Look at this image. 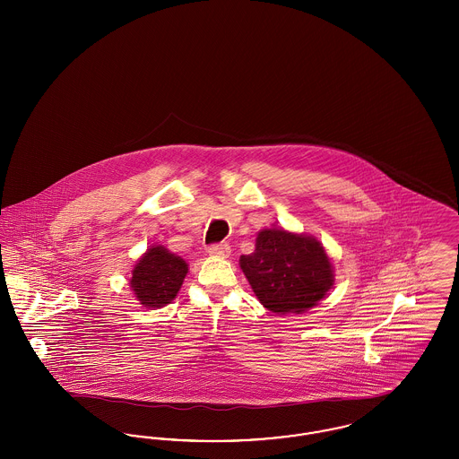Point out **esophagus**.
I'll return each instance as SVG.
<instances>
[{"label":"esophagus","mask_w":459,"mask_h":459,"mask_svg":"<svg viewBox=\"0 0 459 459\" xmlns=\"http://www.w3.org/2000/svg\"><path fill=\"white\" fill-rule=\"evenodd\" d=\"M208 253H210L212 256L229 258V256H230V246H229V244H223V242H220V244H212V246L208 247Z\"/></svg>","instance_id":"34e87169"}]
</instances>
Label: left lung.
Listing matches in <instances>:
<instances>
[{"label":"left lung","instance_id":"8db88e82","mask_svg":"<svg viewBox=\"0 0 459 459\" xmlns=\"http://www.w3.org/2000/svg\"><path fill=\"white\" fill-rule=\"evenodd\" d=\"M239 263L260 303L273 313H303L333 282L332 264L320 242L284 229L262 230L255 253L242 255Z\"/></svg>","mask_w":459,"mask_h":459}]
</instances>
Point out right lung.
Instances as JSON below:
<instances>
[{"instance_id": "obj_1", "label": "right lung", "mask_w": 459, "mask_h": 459, "mask_svg": "<svg viewBox=\"0 0 459 459\" xmlns=\"http://www.w3.org/2000/svg\"><path fill=\"white\" fill-rule=\"evenodd\" d=\"M187 273V264L161 246L144 253L132 272L131 287L141 305L161 307L169 305Z\"/></svg>"}]
</instances>
